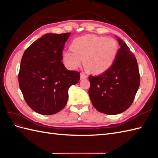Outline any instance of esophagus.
Instances as JSON below:
<instances>
[{
    "mask_svg": "<svg viewBox=\"0 0 158 158\" xmlns=\"http://www.w3.org/2000/svg\"><path fill=\"white\" fill-rule=\"evenodd\" d=\"M88 78V76L85 74H84L83 73H82L80 74V78H81V80L85 79V78Z\"/></svg>",
    "mask_w": 158,
    "mask_h": 158,
    "instance_id": "obj_1",
    "label": "esophagus"
}]
</instances>
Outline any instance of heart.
<instances>
[{"label":"heart","instance_id":"b5f03b06","mask_svg":"<svg viewBox=\"0 0 158 158\" xmlns=\"http://www.w3.org/2000/svg\"><path fill=\"white\" fill-rule=\"evenodd\" d=\"M70 49L63 52V59L70 69L82 63L90 73L102 74L111 67L118 52V44L113 38L95 35L78 37L71 43Z\"/></svg>","mask_w":158,"mask_h":158}]
</instances>
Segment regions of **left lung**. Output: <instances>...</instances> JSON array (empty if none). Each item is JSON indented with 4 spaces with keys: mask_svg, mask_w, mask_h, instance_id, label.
I'll use <instances>...</instances> for the list:
<instances>
[{
    "mask_svg": "<svg viewBox=\"0 0 158 158\" xmlns=\"http://www.w3.org/2000/svg\"><path fill=\"white\" fill-rule=\"evenodd\" d=\"M115 37L120 49L111 67L98 76H89L91 102L98 111L107 114L121 113L131 106L140 81L135 55L125 41Z\"/></svg>",
    "mask_w": 158,
    "mask_h": 158,
    "instance_id": "1",
    "label": "left lung"
}]
</instances>
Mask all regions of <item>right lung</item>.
Here are the masks:
<instances>
[{
  "label": "right lung",
  "mask_w": 158,
  "mask_h": 158,
  "mask_svg": "<svg viewBox=\"0 0 158 158\" xmlns=\"http://www.w3.org/2000/svg\"><path fill=\"white\" fill-rule=\"evenodd\" d=\"M71 33H46L27 47L22 56L18 74L25 101L37 113L53 114L68 101V91L77 84L80 73L66 69L63 51Z\"/></svg>",
  "instance_id": "add662e5"
}]
</instances>
